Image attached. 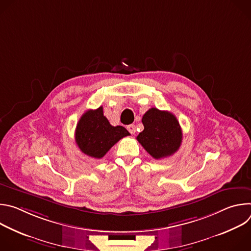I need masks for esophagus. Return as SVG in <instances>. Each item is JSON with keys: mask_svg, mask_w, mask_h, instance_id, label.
<instances>
[{"mask_svg": "<svg viewBox=\"0 0 251 251\" xmlns=\"http://www.w3.org/2000/svg\"><path fill=\"white\" fill-rule=\"evenodd\" d=\"M127 130L133 135V134H135V132H136V127H135L134 124H130V125L127 126Z\"/></svg>", "mask_w": 251, "mask_h": 251, "instance_id": "esophagus-1", "label": "esophagus"}]
</instances>
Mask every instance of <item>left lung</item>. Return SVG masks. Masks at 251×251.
<instances>
[{"label":"left lung","instance_id":"left-lung-1","mask_svg":"<svg viewBox=\"0 0 251 251\" xmlns=\"http://www.w3.org/2000/svg\"><path fill=\"white\" fill-rule=\"evenodd\" d=\"M144 125L137 140L154 159H163L176 153L182 144L183 133L177 119L169 111L149 109L142 118Z\"/></svg>","mask_w":251,"mask_h":251}]
</instances>
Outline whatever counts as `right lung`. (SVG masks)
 Returning a JSON list of instances; mask_svg holds the SVG:
<instances>
[{"instance_id":"obj_1","label":"right lung","mask_w":251,"mask_h":251,"mask_svg":"<svg viewBox=\"0 0 251 251\" xmlns=\"http://www.w3.org/2000/svg\"><path fill=\"white\" fill-rule=\"evenodd\" d=\"M129 135L123 126H112L100 106L95 110H87L80 117L75 129V142L82 153L101 159L120 139Z\"/></svg>"}]
</instances>
